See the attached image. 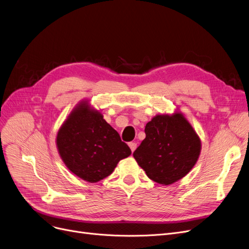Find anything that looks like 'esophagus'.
Here are the masks:
<instances>
[{
  "mask_svg": "<svg viewBox=\"0 0 249 249\" xmlns=\"http://www.w3.org/2000/svg\"><path fill=\"white\" fill-rule=\"evenodd\" d=\"M128 146H130V148H131L132 152H134V151L136 150V148H137V144H136L135 142H131L130 144H128Z\"/></svg>",
  "mask_w": 249,
  "mask_h": 249,
  "instance_id": "1",
  "label": "esophagus"
}]
</instances>
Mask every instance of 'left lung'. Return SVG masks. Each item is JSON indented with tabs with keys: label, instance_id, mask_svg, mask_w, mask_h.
Instances as JSON below:
<instances>
[{
	"label": "left lung",
	"instance_id": "8db88e82",
	"mask_svg": "<svg viewBox=\"0 0 249 249\" xmlns=\"http://www.w3.org/2000/svg\"><path fill=\"white\" fill-rule=\"evenodd\" d=\"M145 134L133 156L152 181L174 184L196 164L201 141L182 112L155 115L147 123Z\"/></svg>",
	"mask_w": 249,
	"mask_h": 249
}]
</instances>
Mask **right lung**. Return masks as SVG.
Instances as JSON below:
<instances>
[{
    "instance_id": "add662e5",
    "label": "right lung",
    "mask_w": 249,
    "mask_h": 249,
    "mask_svg": "<svg viewBox=\"0 0 249 249\" xmlns=\"http://www.w3.org/2000/svg\"><path fill=\"white\" fill-rule=\"evenodd\" d=\"M58 153L67 168L89 183L110 175L132 151L90 101L79 102L59 128Z\"/></svg>"
}]
</instances>
